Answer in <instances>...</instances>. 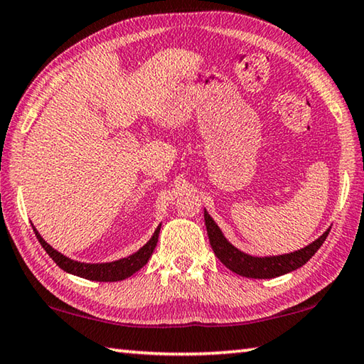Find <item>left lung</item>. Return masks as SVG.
<instances>
[{
	"label": "left lung",
	"instance_id": "8db88e82",
	"mask_svg": "<svg viewBox=\"0 0 364 364\" xmlns=\"http://www.w3.org/2000/svg\"><path fill=\"white\" fill-rule=\"evenodd\" d=\"M207 234L210 239V245L215 252V255L218 257V260L225 264L226 268H230L232 273L245 276V278H254V279H269V278H278L300 268L301 264H305L310 258L316 254L318 249L321 247L323 242L328 237L331 230L326 231L321 237H318L315 242H311L306 247L300 249L294 254L279 255V257H250L244 254L239 249L234 247L226 241V237L221 234L220 228L212 220L210 215L204 212Z\"/></svg>",
	"mask_w": 364,
	"mask_h": 364
}]
</instances>
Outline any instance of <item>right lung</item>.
I'll use <instances>...</instances> for the list:
<instances>
[{"mask_svg":"<svg viewBox=\"0 0 364 364\" xmlns=\"http://www.w3.org/2000/svg\"><path fill=\"white\" fill-rule=\"evenodd\" d=\"M33 231H35L36 239H38L41 244V247L46 250V254L53 258L54 263H56L59 268H63L64 271H67V273L80 276V278H85L90 281L114 282V281H122V279L130 278L132 274H134L136 271H139L144 267L157 245L160 226L157 228L156 232H154V236L149 239V242L143 245L136 254H133L127 258H122V260L110 262V263H80L75 260H70V258L59 254L58 250H54L51 245L46 244L45 239L40 236L35 228Z\"/></svg>","mask_w":364,"mask_h":364,"instance_id":"add662e5","label":"right lung"}]
</instances>
